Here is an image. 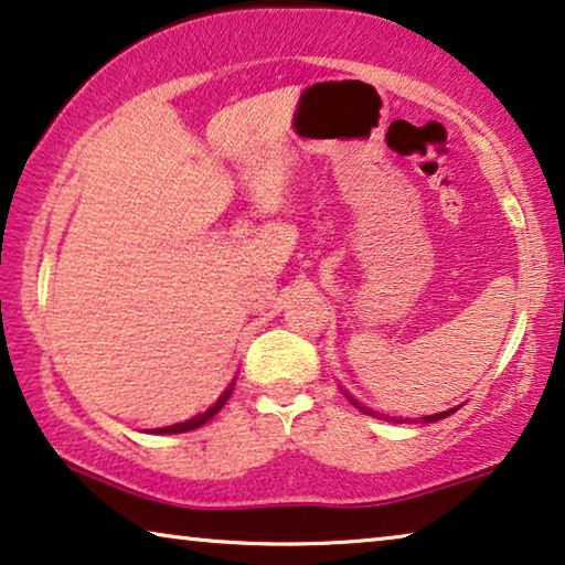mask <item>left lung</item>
<instances>
[{"instance_id": "8db88e82", "label": "left lung", "mask_w": 565, "mask_h": 565, "mask_svg": "<svg viewBox=\"0 0 565 565\" xmlns=\"http://www.w3.org/2000/svg\"><path fill=\"white\" fill-rule=\"evenodd\" d=\"M343 395H347V392H343ZM347 399L354 407H359V411H362L364 415H374V418H382V420H390V423H403L399 418H390V415H382V413H374V411H370V407H364L362 403H359V399H354L351 395H347ZM451 413H456V407H451V411H444V413H436V415H423V423H436V420H444V418H448V415Z\"/></svg>"}]
</instances>
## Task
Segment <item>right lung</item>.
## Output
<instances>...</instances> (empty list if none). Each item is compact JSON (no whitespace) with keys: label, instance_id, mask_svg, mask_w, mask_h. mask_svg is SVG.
I'll return each mask as SVG.
<instances>
[{"label":"right lung","instance_id":"obj_1","mask_svg":"<svg viewBox=\"0 0 565 565\" xmlns=\"http://www.w3.org/2000/svg\"><path fill=\"white\" fill-rule=\"evenodd\" d=\"M234 382H236V380L228 382V387L222 392V395H218V397L214 399V403H211L209 407H203V411H199L195 415H191V418H185V420H181V423H173V425H166V428H154L152 433H162V436H166V433H185V430L201 428L203 423H209V420L214 418V415L226 405V399L232 397V392H234Z\"/></svg>","mask_w":565,"mask_h":565}]
</instances>
